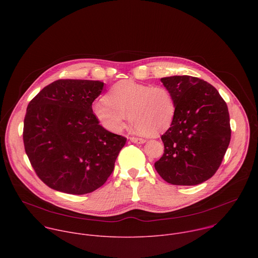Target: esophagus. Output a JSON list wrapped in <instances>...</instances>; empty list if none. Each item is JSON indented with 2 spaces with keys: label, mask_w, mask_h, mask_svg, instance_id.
Listing matches in <instances>:
<instances>
[{
  "label": "esophagus",
  "mask_w": 258,
  "mask_h": 258,
  "mask_svg": "<svg viewBox=\"0 0 258 258\" xmlns=\"http://www.w3.org/2000/svg\"><path fill=\"white\" fill-rule=\"evenodd\" d=\"M130 139H131V141H132V142H134V143H138V144H143V143H145V142H146V140H145V139H143V138H138V137H131Z\"/></svg>",
  "instance_id": "obj_1"
}]
</instances>
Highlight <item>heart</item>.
<instances>
[{
  "label": "heart",
  "instance_id": "heart-1",
  "mask_svg": "<svg viewBox=\"0 0 258 258\" xmlns=\"http://www.w3.org/2000/svg\"><path fill=\"white\" fill-rule=\"evenodd\" d=\"M93 113L109 132L119 133L128 115L137 132L154 137L164 133L171 124L175 106L171 93L164 87H151L132 81L115 84L106 100L93 104Z\"/></svg>",
  "mask_w": 258,
  "mask_h": 258
}]
</instances>
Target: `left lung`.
Masks as SVG:
<instances>
[{
    "label": "left lung",
    "instance_id": "8db88e82",
    "mask_svg": "<svg viewBox=\"0 0 258 258\" xmlns=\"http://www.w3.org/2000/svg\"><path fill=\"white\" fill-rule=\"evenodd\" d=\"M161 82L172 95L175 112L161 136L164 153L155 169L171 185H198L216 172L229 147L227 103L213 86L198 78L175 76Z\"/></svg>",
    "mask_w": 258,
    "mask_h": 258
}]
</instances>
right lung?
<instances>
[{
  "instance_id": "add662e5",
  "label": "right lung",
  "mask_w": 258,
  "mask_h": 258,
  "mask_svg": "<svg viewBox=\"0 0 258 258\" xmlns=\"http://www.w3.org/2000/svg\"><path fill=\"white\" fill-rule=\"evenodd\" d=\"M104 83L58 80L28 104L23 125L26 155L53 190L84 195L103 186L126 138L99 124L92 104Z\"/></svg>"
}]
</instances>
